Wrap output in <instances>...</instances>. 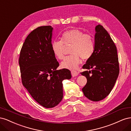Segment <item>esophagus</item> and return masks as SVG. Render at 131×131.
I'll list each match as a JSON object with an SVG mask.
<instances>
[{
  "mask_svg": "<svg viewBox=\"0 0 131 131\" xmlns=\"http://www.w3.org/2000/svg\"><path fill=\"white\" fill-rule=\"evenodd\" d=\"M71 74H72V76L73 77H74L77 76L79 73H78V72H77V71H76V70H72V71H71Z\"/></svg>",
  "mask_w": 131,
  "mask_h": 131,
  "instance_id": "obj_1",
  "label": "esophagus"
}]
</instances>
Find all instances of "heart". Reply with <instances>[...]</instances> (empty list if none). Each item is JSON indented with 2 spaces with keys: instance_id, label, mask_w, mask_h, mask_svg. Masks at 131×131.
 Returning <instances> with one entry per match:
<instances>
[{
  "instance_id": "b5f03b06",
  "label": "heart",
  "mask_w": 131,
  "mask_h": 131,
  "mask_svg": "<svg viewBox=\"0 0 131 131\" xmlns=\"http://www.w3.org/2000/svg\"><path fill=\"white\" fill-rule=\"evenodd\" d=\"M71 54L61 63L63 68L70 70L77 69L82 60L89 59L92 56L95 49L93 37L90 34H84L82 31L73 29L65 31L62 35L61 40L52 41L51 49L54 56L62 60L65 57V46H70Z\"/></svg>"
}]
</instances>
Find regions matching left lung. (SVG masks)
Listing matches in <instances>:
<instances>
[{"label":"left lung","instance_id":"8db88e82","mask_svg":"<svg viewBox=\"0 0 131 131\" xmlns=\"http://www.w3.org/2000/svg\"><path fill=\"white\" fill-rule=\"evenodd\" d=\"M95 49L90 58L82 67L81 73L87 79L82 90L90 100L97 102L108 96L119 74V63L116 46L102 26L96 28Z\"/></svg>","mask_w":131,"mask_h":131}]
</instances>
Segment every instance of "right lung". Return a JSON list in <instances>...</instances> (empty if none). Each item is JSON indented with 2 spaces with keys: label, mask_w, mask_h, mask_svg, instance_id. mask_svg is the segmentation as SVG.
Listing matches in <instances>:
<instances>
[{
  "label": "right lung",
  "mask_w": 131,
  "mask_h": 131,
  "mask_svg": "<svg viewBox=\"0 0 131 131\" xmlns=\"http://www.w3.org/2000/svg\"><path fill=\"white\" fill-rule=\"evenodd\" d=\"M53 28L41 26L28 35L21 48L19 65L23 85L39 104L46 108L62 101V81L72 78L67 69L57 70L59 63L51 49Z\"/></svg>",
  "instance_id": "add662e5"
}]
</instances>
